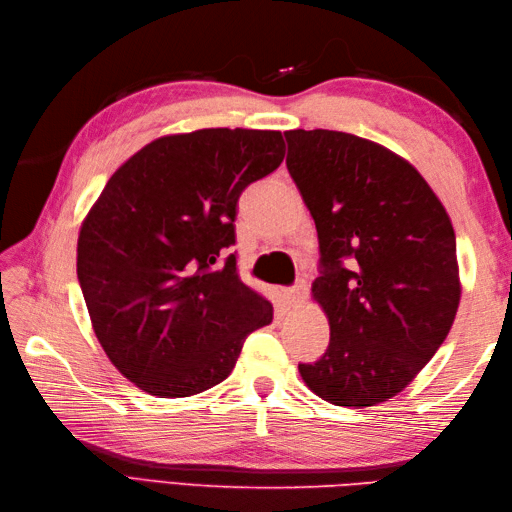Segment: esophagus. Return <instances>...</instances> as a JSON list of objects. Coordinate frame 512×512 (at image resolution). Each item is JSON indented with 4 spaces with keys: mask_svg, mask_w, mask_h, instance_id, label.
<instances>
[{
    "mask_svg": "<svg viewBox=\"0 0 512 512\" xmlns=\"http://www.w3.org/2000/svg\"><path fill=\"white\" fill-rule=\"evenodd\" d=\"M306 292H308L306 281H297L295 286L284 290V299L290 308H295V306H299V303H303V299H306Z\"/></svg>",
    "mask_w": 512,
    "mask_h": 512,
    "instance_id": "esophagus-1",
    "label": "esophagus"
}]
</instances>
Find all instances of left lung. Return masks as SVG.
Returning a JSON list of instances; mask_svg holds the SVG:
<instances>
[{"instance_id":"left-lung-1","label":"left lung","mask_w":512,"mask_h":512,"mask_svg":"<svg viewBox=\"0 0 512 512\" xmlns=\"http://www.w3.org/2000/svg\"><path fill=\"white\" fill-rule=\"evenodd\" d=\"M286 140L319 235L312 299L330 323L328 350L299 374L332 405H378L453 325L462 288L451 220L418 169L383 145L330 129H290Z\"/></svg>"}]
</instances>
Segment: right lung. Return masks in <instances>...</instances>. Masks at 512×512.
I'll list each match as a JSON object with an SVG mask.
<instances>
[{
  "label": "right lung",
  "mask_w": 512,
  "mask_h": 512,
  "mask_svg": "<svg viewBox=\"0 0 512 512\" xmlns=\"http://www.w3.org/2000/svg\"><path fill=\"white\" fill-rule=\"evenodd\" d=\"M286 156L281 132L198 129L123 162L85 215L76 275L96 339L136 387L184 398L233 372L273 303L237 275V200Z\"/></svg>",
  "instance_id": "right-lung-1"
}]
</instances>
